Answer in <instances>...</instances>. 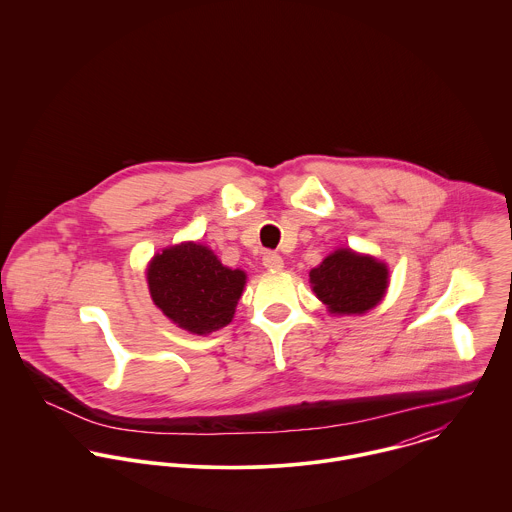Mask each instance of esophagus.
<instances>
[{
    "instance_id": "esophagus-1",
    "label": "esophagus",
    "mask_w": 512,
    "mask_h": 512,
    "mask_svg": "<svg viewBox=\"0 0 512 512\" xmlns=\"http://www.w3.org/2000/svg\"><path fill=\"white\" fill-rule=\"evenodd\" d=\"M262 264L270 272H280L284 268V258L280 254H276V252H266L264 258H262Z\"/></svg>"
}]
</instances>
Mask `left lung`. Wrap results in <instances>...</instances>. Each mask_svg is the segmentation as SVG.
Wrapping results in <instances>:
<instances>
[{
	"label": "left lung",
	"mask_w": 512,
	"mask_h": 512,
	"mask_svg": "<svg viewBox=\"0 0 512 512\" xmlns=\"http://www.w3.org/2000/svg\"><path fill=\"white\" fill-rule=\"evenodd\" d=\"M311 290L329 315H365L386 295L388 266L353 248H337L309 272Z\"/></svg>",
	"instance_id": "left-lung-1"
}]
</instances>
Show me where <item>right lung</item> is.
I'll list each match as a JSON object with an SVG mask.
<instances>
[{
  "instance_id": "obj_1",
  "label": "right lung",
  "mask_w": 512,
  "mask_h": 512,
  "mask_svg": "<svg viewBox=\"0 0 512 512\" xmlns=\"http://www.w3.org/2000/svg\"><path fill=\"white\" fill-rule=\"evenodd\" d=\"M155 307L177 327L209 335L226 327L246 286V272L224 266L201 242H181L157 252L146 268Z\"/></svg>"
}]
</instances>
